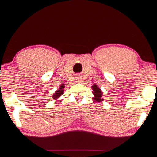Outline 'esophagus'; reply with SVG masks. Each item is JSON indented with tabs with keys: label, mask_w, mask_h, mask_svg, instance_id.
<instances>
[{
	"label": "esophagus",
	"mask_w": 157,
	"mask_h": 157,
	"mask_svg": "<svg viewBox=\"0 0 157 157\" xmlns=\"http://www.w3.org/2000/svg\"><path fill=\"white\" fill-rule=\"evenodd\" d=\"M77 82H81V79H80V78H79V77H78V78H77Z\"/></svg>",
	"instance_id": "obj_1"
}]
</instances>
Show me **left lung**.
Wrapping results in <instances>:
<instances>
[{"mask_svg": "<svg viewBox=\"0 0 157 157\" xmlns=\"http://www.w3.org/2000/svg\"><path fill=\"white\" fill-rule=\"evenodd\" d=\"M92 88L93 90V94H94V96H95V100H96L97 101H103V98H102V92L101 90V89H100L98 87H97V86L96 85H93L92 86Z\"/></svg>", "mask_w": 157, "mask_h": 157, "instance_id": "8db88e82", "label": "left lung"}]
</instances>
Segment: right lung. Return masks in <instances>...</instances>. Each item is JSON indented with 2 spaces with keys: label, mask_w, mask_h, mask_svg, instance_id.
I'll list each match as a JSON object with an SVG mask.
<instances>
[{
  "label": "right lung",
  "mask_w": 157,
  "mask_h": 157,
  "mask_svg": "<svg viewBox=\"0 0 157 157\" xmlns=\"http://www.w3.org/2000/svg\"><path fill=\"white\" fill-rule=\"evenodd\" d=\"M65 88L64 84H62V85L60 86L59 89L56 91V92L55 93V94L53 95V96H52V98L53 99H57L59 97V96H61L63 94V92H64V90H63V88Z\"/></svg>",
  "instance_id": "right-lung-1"
}]
</instances>
